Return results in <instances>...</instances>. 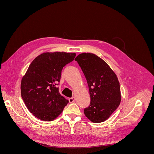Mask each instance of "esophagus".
I'll return each mask as SVG.
<instances>
[{
    "mask_svg": "<svg viewBox=\"0 0 154 154\" xmlns=\"http://www.w3.org/2000/svg\"><path fill=\"white\" fill-rule=\"evenodd\" d=\"M74 100H75V97H70V98L69 99V103H73V102L74 101Z\"/></svg>",
    "mask_w": 154,
    "mask_h": 154,
    "instance_id": "34e87169",
    "label": "esophagus"
}]
</instances>
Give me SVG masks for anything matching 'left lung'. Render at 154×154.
Instances as JSON below:
<instances>
[{
	"label": "left lung",
	"instance_id": "left-lung-1",
	"mask_svg": "<svg viewBox=\"0 0 154 154\" xmlns=\"http://www.w3.org/2000/svg\"><path fill=\"white\" fill-rule=\"evenodd\" d=\"M74 60L84 74L89 89L91 103L84 109V114L93 123L103 122L120 104L117 76L104 60L94 54L82 53Z\"/></svg>",
	"mask_w": 154,
	"mask_h": 154
}]
</instances>
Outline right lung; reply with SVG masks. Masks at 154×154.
<instances>
[{
  "label": "right lung",
  "mask_w": 154,
  "mask_h": 154,
  "mask_svg": "<svg viewBox=\"0 0 154 154\" xmlns=\"http://www.w3.org/2000/svg\"><path fill=\"white\" fill-rule=\"evenodd\" d=\"M75 53H45L34 59L21 81V96L36 118L51 122L62 113L69 101L61 96L57 85L62 70L71 62Z\"/></svg>",
  "instance_id": "1"
}]
</instances>
